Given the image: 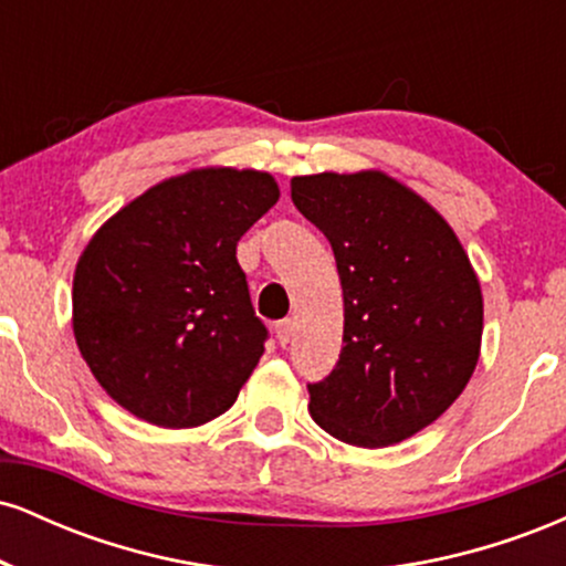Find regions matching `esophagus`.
I'll list each match as a JSON object with an SVG mask.
<instances>
[{
    "instance_id": "esophagus-1",
    "label": "esophagus",
    "mask_w": 566,
    "mask_h": 566,
    "mask_svg": "<svg viewBox=\"0 0 566 566\" xmlns=\"http://www.w3.org/2000/svg\"><path fill=\"white\" fill-rule=\"evenodd\" d=\"M292 327H295V322L292 319H282V322H276V340L282 343V346H287V343L292 340Z\"/></svg>"
}]
</instances>
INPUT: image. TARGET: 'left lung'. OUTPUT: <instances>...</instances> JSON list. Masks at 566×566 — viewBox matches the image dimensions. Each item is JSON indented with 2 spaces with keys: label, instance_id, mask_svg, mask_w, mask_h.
<instances>
[{
  "label": "left lung",
  "instance_id": "8db88e82",
  "mask_svg": "<svg viewBox=\"0 0 566 566\" xmlns=\"http://www.w3.org/2000/svg\"><path fill=\"white\" fill-rule=\"evenodd\" d=\"M292 201L333 244L343 287V350L308 386L311 418L367 450L415 437L463 394L482 350V284L458 233L380 170L297 175Z\"/></svg>",
  "mask_w": 566,
  "mask_h": 566
}]
</instances>
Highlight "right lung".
<instances>
[{
	"mask_svg": "<svg viewBox=\"0 0 566 566\" xmlns=\"http://www.w3.org/2000/svg\"><path fill=\"white\" fill-rule=\"evenodd\" d=\"M279 201L271 172L199 167L161 180L93 233L74 271V337L119 407L161 428L223 415L269 337L237 242Z\"/></svg>",
	"mask_w": 566,
	"mask_h": 566,
	"instance_id": "1",
	"label": "right lung"
}]
</instances>
